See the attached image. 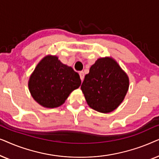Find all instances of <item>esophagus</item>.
Listing matches in <instances>:
<instances>
[{"instance_id": "esophagus-1", "label": "esophagus", "mask_w": 159, "mask_h": 159, "mask_svg": "<svg viewBox=\"0 0 159 159\" xmlns=\"http://www.w3.org/2000/svg\"><path fill=\"white\" fill-rule=\"evenodd\" d=\"M80 79H81V80L82 81H83V80H84V72L83 71H80Z\"/></svg>"}]
</instances>
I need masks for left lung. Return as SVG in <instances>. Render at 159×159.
Segmentation results:
<instances>
[{
  "instance_id": "left-lung-1",
  "label": "left lung",
  "mask_w": 159,
  "mask_h": 159,
  "mask_svg": "<svg viewBox=\"0 0 159 159\" xmlns=\"http://www.w3.org/2000/svg\"><path fill=\"white\" fill-rule=\"evenodd\" d=\"M129 77L111 57L99 58L85 75L81 90L87 103L107 114L119 107L129 89Z\"/></svg>"
}]
</instances>
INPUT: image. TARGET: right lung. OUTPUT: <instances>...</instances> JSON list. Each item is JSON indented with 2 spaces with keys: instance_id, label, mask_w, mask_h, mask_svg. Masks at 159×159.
Wrapping results in <instances>:
<instances>
[{
  "instance_id": "obj_1",
  "label": "right lung",
  "mask_w": 159,
  "mask_h": 159,
  "mask_svg": "<svg viewBox=\"0 0 159 159\" xmlns=\"http://www.w3.org/2000/svg\"><path fill=\"white\" fill-rule=\"evenodd\" d=\"M81 84L79 74L62 64L56 56H45L30 75L28 88L38 104L48 108H57Z\"/></svg>"
}]
</instances>
